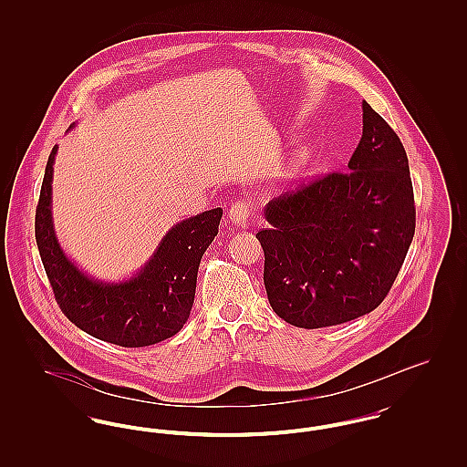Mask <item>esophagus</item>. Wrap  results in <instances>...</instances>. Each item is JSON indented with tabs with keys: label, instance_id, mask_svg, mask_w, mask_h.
Wrapping results in <instances>:
<instances>
[{
	"label": "esophagus",
	"instance_id": "esophagus-1",
	"mask_svg": "<svg viewBox=\"0 0 467 467\" xmlns=\"http://www.w3.org/2000/svg\"><path fill=\"white\" fill-rule=\"evenodd\" d=\"M250 213H252V206L244 201H236L231 204L229 208V221L234 223V225H244L250 219Z\"/></svg>",
	"mask_w": 467,
	"mask_h": 467
}]
</instances>
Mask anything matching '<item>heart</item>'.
<instances>
[{"instance_id":"1","label":"heart","mask_w":467,"mask_h":467,"mask_svg":"<svg viewBox=\"0 0 467 467\" xmlns=\"http://www.w3.org/2000/svg\"><path fill=\"white\" fill-rule=\"evenodd\" d=\"M308 157H310V150H308V149L299 150V152L296 154V157H294V161H292V166H294V168H297V166L305 164V162L308 161Z\"/></svg>"}]
</instances>
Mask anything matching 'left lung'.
Wrapping results in <instances>:
<instances>
[{
  "label": "left lung",
  "mask_w": 467,
  "mask_h": 467,
  "mask_svg": "<svg viewBox=\"0 0 467 467\" xmlns=\"http://www.w3.org/2000/svg\"><path fill=\"white\" fill-rule=\"evenodd\" d=\"M265 285L296 327L337 326L375 310L415 234V200L400 136L362 101V138L347 171L284 192L265 208Z\"/></svg>",
  "instance_id": "obj_1"
}]
</instances>
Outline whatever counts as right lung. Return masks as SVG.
Returning <instances> with one entry per match:
<instances>
[{"instance_id":"right-lung-1","label":"right lung","mask_w":467,"mask_h":467,"mask_svg":"<svg viewBox=\"0 0 467 467\" xmlns=\"http://www.w3.org/2000/svg\"><path fill=\"white\" fill-rule=\"evenodd\" d=\"M56 152L57 147L47 161L35 236L59 308L84 333L119 347L140 348L175 336L191 315L201 257L219 233L223 210L213 208L173 225L130 280L98 282L67 259L54 233Z\"/></svg>"}]
</instances>
